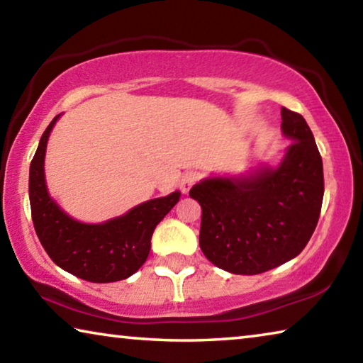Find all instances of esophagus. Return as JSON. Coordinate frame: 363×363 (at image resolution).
Returning <instances> with one entry per match:
<instances>
[{
  "mask_svg": "<svg viewBox=\"0 0 363 363\" xmlns=\"http://www.w3.org/2000/svg\"><path fill=\"white\" fill-rule=\"evenodd\" d=\"M196 181H199V174H196L195 171H186V173L182 174L181 181H179L181 192H182V194H189L190 187H192Z\"/></svg>",
  "mask_w": 363,
  "mask_h": 363,
  "instance_id": "obj_1",
  "label": "esophagus"
}]
</instances>
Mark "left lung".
Segmentation results:
<instances>
[{
    "label": "left lung",
    "mask_w": 363,
    "mask_h": 363,
    "mask_svg": "<svg viewBox=\"0 0 363 363\" xmlns=\"http://www.w3.org/2000/svg\"><path fill=\"white\" fill-rule=\"evenodd\" d=\"M293 143L277 168L210 177L190 189L201 206L200 248L214 266L256 275L296 257L314 233L323 200V164L303 115L281 107Z\"/></svg>",
    "instance_id": "8db88e82"
}]
</instances>
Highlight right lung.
I'll use <instances>...</instances> for the list:
<instances>
[{
    "instance_id": "right-lung-1",
    "label": "right lung",
    "mask_w": 363,
    "mask_h": 363,
    "mask_svg": "<svg viewBox=\"0 0 363 363\" xmlns=\"http://www.w3.org/2000/svg\"><path fill=\"white\" fill-rule=\"evenodd\" d=\"M59 116L43 133L30 163L28 195L36 235L49 257L75 277L93 284L125 280L145 262L153 230L179 201L181 192L145 201L102 224L70 218L49 196L45 179L48 138Z\"/></svg>"
}]
</instances>
